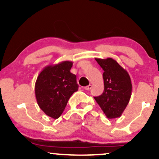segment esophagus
I'll use <instances>...</instances> for the list:
<instances>
[{
	"mask_svg": "<svg viewBox=\"0 0 159 159\" xmlns=\"http://www.w3.org/2000/svg\"><path fill=\"white\" fill-rule=\"evenodd\" d=\"M91 88H92V85H91V84H89V85H87V86H86V87H84V89H85V90H90Z\"/></svg>",
	"mask_w": 159,
	"mask_h": 159,
	"instance_id": "1",
	"label": "esophagus"
}]
</instances>
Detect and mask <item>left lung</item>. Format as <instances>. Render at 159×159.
I'll return each mask as SVG.
<instances>
[{"mask_svg": "<svg viewBox=\"0 0 159 159\" xmlns=\"http://www.w3.org/2000/svg\"><path fill=\"white\" fill-rule=\"evenodd\" d=\"M96 61L104 70V92L94 97L102 110L109 119L120 117L126 107L132 95V85L130 76L112 58Z\"/></svg>", "mask_w": 159, "mask_h": 159, "instance_id": "obj_1", "label": "left lung"}]
</instances>
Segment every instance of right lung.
I'll list each match as a JSON object with an SVG mask.
<instances>
[{
  "label": "right lung",
  "mask_w": 159,
  "mask_h": 159,
  "mask_svg": "<svg viewBox=\"0 0 159 159\" xmlns=\"http://www.w3.org/2000/svg\"><path fill=\"white\" fill-rule=\"evenodd\" d=\"M72 61L49 65L40 72L35 84L37 104L45 114L57 119L69 98L78 90L76 75L71 73Z\"/></svg>",
  "instance_id": "1"
}]
</instances>
